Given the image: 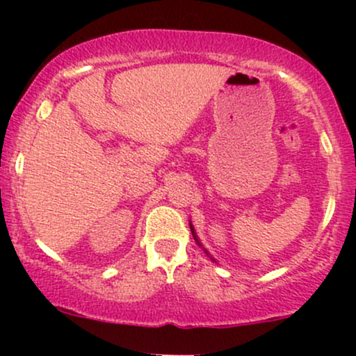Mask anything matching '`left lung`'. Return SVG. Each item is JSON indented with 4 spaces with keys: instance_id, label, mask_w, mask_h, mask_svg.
Segmentation results:
<instances>
[{
    "instance_id": "obj_1",
    "label": "left lung",
    "mask_w": 356,
    "mask_h": 356,
    "mask_svg": "<svg viewBox=\"0 0 356 356\" xmlns=\"http://www.w3.org/2000/svg\"><path fill=\"white\" fill-rule=\"evenodd\" d=\"M191 232H192V236H194V239H195V241H197V244H199V246H202V244H201V243H199L197 236H195V231H194V227H192V224H191ZM204 251H206V249H204ZM206 252H207V251H206ZM207 254H209V252H207ZM211 259H212V261H214V257H211Z\"/></svg>"
}]
</instances>
